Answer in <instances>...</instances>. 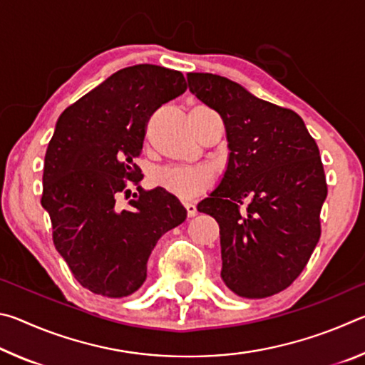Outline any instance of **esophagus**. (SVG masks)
<instances>
[{
    "label": "esophagus",
    "mask_w": 365,
    "mask_h": 365,
    "mask_svg": "<svg viewBox=\"0 0 365 365\" xmlns=\"http://www.w3.org/2000/svg\"><path fill=\"white\" fill-rule=\"evenodd\" d=\"M183 206H185V209H187L188 217H195L196 212H197L195 202H188V201H187V202H183Z\"/></svg>",
    "instance_id": "34e87169"
}]
</instances>
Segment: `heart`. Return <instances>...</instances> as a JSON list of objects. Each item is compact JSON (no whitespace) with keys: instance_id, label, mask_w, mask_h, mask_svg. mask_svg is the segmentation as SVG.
<instances>
[{"instance_id":"obj_1","label":"heart","mask_w":365,"mask_h":365,"mask_svg":"<svg viewBox=\"0 0 365 365\" xmlns=\"http://www.w3.org/2000/svg\"><path fill=\"white\" fill-rule=\"evenodd\" d=\"M153 183L180 200H191L211 185V174L202 168H165L153 174Z\"/></svg>"}]
</instances>
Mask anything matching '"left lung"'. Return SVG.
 Wrapping results in <instances>:
<instances>
[{
    "mask_svg": "<svg viewBox=\"0 0 365 365\" xmlns=\"http://www.w3.org/2000/svg\"><path fill=\"white\" fill-rule=\"evenodd\" d=\"M190 91L225 123L228 165L197 211L220 228L222 280L267 298L304 270L320 238L327 180L316 140L292 109L259 100L215 73H187Z\"/></svg>",
    "mask_w": 365,
    "mask_h": 365,
    "instance_id": "obj_1",
    "label": "left lung"
}]
</instances>
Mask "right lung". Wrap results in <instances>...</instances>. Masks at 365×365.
Returning a JSON list of instances; mask_svg holds the SVG:
<instances>
[{"label":"right lung","mask_w":365,"mask_h":365,"mask_svg":"<svg viewBox=\"0 0 365 365\" xmlns=\"http://www.w3.org/2000/svg\"><path fill=\"white\" fill-rule=\"evenodd\" d=\"M187 90L182 72L154 64L117 71L59 115L43 169L41 206L53 243L80 285L108 298L137 292L158 240L187 219L164 188L143 191L135 164L156 109ZM139 190L127 208L118 197Z\"/></svg>","instance_id":"obj_1"}]
</instances>
